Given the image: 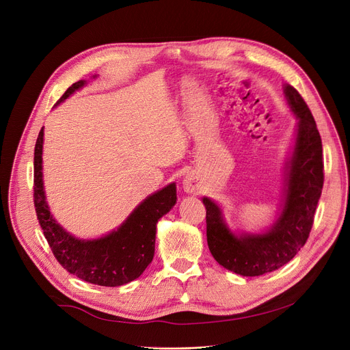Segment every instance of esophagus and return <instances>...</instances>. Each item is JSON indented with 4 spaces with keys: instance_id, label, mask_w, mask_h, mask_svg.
Listing matches in <instances>:
<instances>
[{
    "instance_id": "1",
    "label": "esophagus",
    "mask_w": 350,
    "mask_h": 350,
    "mask_svg": "<svg viewBox=\"0 0 350 350\" xmlns=\"http://www.w3.org/2000/svg\"><path fill=\"white\" fill-rule=\"evenodd\" d=\"M183 190L189 194H193L198 190V178L194 174H187L183 178Z\"/></svg>"
}]
</instances>
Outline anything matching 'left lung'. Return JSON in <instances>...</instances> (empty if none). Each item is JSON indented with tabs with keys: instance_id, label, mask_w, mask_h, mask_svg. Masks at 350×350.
I'll return each instance as SVG.
<instances>
[{
	"instance_id": "8db88e82",
	"label": "left lung",
	"mask_w": 350,
	"mask_h": 350,
	"mask_svg": "<svg viewBox=\"0 0 350 350\" xmlns=\"http://www.w3.org/2000/svg\"><path fill=\"white\" fill-rule=\"evenodd\" d=\"M284 96L297 116L295 136L285 163L278 217L261 232H234L221 207L203 197L207 243L214 260L243 277H258L289 262L305 245L323 187L322 140L314 116L298 90L284 83Z\"/></svg>"
}]
</instances>
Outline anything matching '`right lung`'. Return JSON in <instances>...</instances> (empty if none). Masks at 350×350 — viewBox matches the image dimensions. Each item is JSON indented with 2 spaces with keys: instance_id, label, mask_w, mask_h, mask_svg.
I'll return each mask as SVG.
<instances>
[{
  "instance_id": "obj_1",
  "label": "right lung",
  "mask_w": 350,
  "mask_h": 350,
  "mask_svg": "<svg viewBox=\"0 0 350 350\" xmlns=\"http://www.w3.org/2000/svg\"><path fill=\"white\" fill-rule=\"evenodd\" d=\"M85 85L86 81L73 83L57 105ZM42 147L44 127L33 153V204L55 258L68 272L100 286H120L139 278L154 256L159 219L177 201L176 183L146 197L116 230L95 240H82L64 230L49 210L42 180Z\"/></svg>"
}]
</instances>
